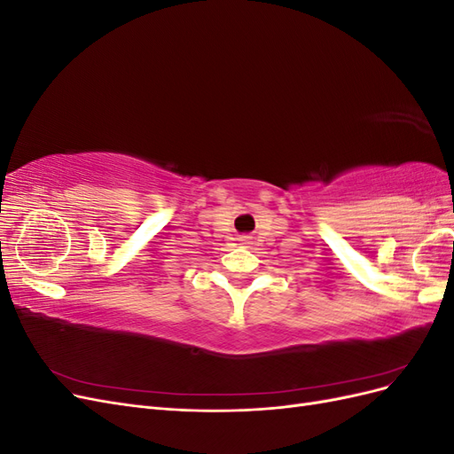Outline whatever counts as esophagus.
I'll return each mask as SVG.
<instances>
[{
	"label": "esophagus",
	"instance_id": "1",
	"mask_svg": "<svg viewBox=\"0 0 454 454\" xmlns=\"http://www.w3.org/2000/svg\"><path fill=\"white\" fill-rule=\"evenodd\" d=\"M240 240H242V242H244V244H248V239H246V237H242V239H240Z\"/></svg>",
	"mask_w": 454,
	"mask_h": 454
}]
</instances>
